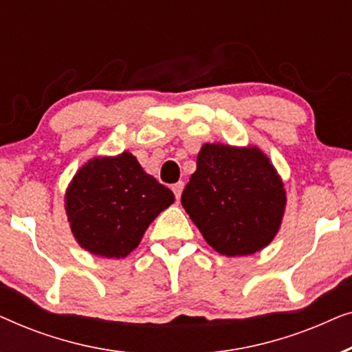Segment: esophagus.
I'll use <instances>...</instances> for the list:
<instances>
[{
	"mask_svg": "<svg viewBox=\"0 0 352 352\" xmlns=\"http://www.w3.org/2000/svg\"><path fill=\"white\" fill-rule=\"evenodd\" d=\"M171 189H173V192H175L176 199L179 200L181 199V194H182V189H184V182H176V184L173 186Z\"/></svg>",
	"mask_w": 352,
	"mask_h": 352,
	"instance_id": "34e87169",
	"label": "esophagus"
}]
</instances>
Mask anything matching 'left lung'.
Listing matches in <instances>:
<instances>
[{
	"instance_id": "8db88e82",
	"label": "left lung",
	"mask_w": 352,
	"mask_h": 352,
	"mask_svg": "<svg viewBox=\"0 0 352 352\" xmlns=\"http://www.w3.org/2000/svg\"><path fill=\"white\" fill-rule=\"evenodd\" d=\"M181 204L211 248L224 256H248L277 235L287 192L258 146L206 142Z\"/></svg>"
}]
</instances>
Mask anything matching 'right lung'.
<instances>
[{"label":"right lung","mask_w":352,"mask_h":352,"mask_svg":"<svg viewBox=\"0 0 352 352\" xmlns=\"http://www.w3.org/2000/svg\"><path fill=\"white\" fill-rule=\"evenodd\" d=\"M65 213L81 248L102 258H124L175 194L147 175L131 152L98 155L75 173L65 190Z\"/></svg>","instance_id":"right-lung-1"}]
</instances>
